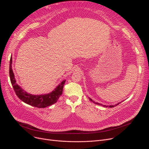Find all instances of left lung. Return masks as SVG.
I'll return each instance as SVG.
<instances>
[{
    "mask_svg": "<svg viewBox=\"0 0 149 149\" xmlns=\"http://www.w3.org/2000/svg\"><path fill=\"white\" fill-rule=\"evenodd\" d=\"M89 98V100L92 101V102H93V103H95V104H98V105H101V106H104V107H115V106H117L118 105V104H120V103H118V104H115V105H110V106H106V105H103V104H100V103H97V102H95V101H94L93 100H92L90 97Z\"/></svg>",
    "mask_w": 149,
    "mask_h": 149,
    "instance_id": "obj_1",
    "label": "left lung"
}]
</instances>
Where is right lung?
I'll use <instances>...</instances> for the list:
<instances>
[{"instance_id": "right-lung-1", "label": "right lung", "mask_w": 149, "mask_h": 149, "mask_svg": "<svg viewBox=\"0 0 149 149\" xmlns=\"http://www.w3.org/2000/svg\"><path fill=\"white\" fill-rule=\"evenodd\" d=\"M10 77L11 83L15 94L23 102L29 105L38 108H44L56 103L63 92V88L66 80L62 81L51 92L43 95H33L23 90L15 79L12 69V57L10 63Z\"/></svg>"}]
</instances>
